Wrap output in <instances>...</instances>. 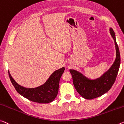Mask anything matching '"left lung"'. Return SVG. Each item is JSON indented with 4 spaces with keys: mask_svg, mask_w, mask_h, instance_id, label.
<instances>
[{
    "mask_svg": "<svg viewBox=\"0 0 124 124\" xmlns=\"http://www.w3.org/2000/svg\"><path fill=\"white\" fill-rule=\"evenodd\" d=\"M110 33L114 40L116 58L107 72L97 79H90L77 70L71 69L70 70L74 87L84 99H93L103 95L110 89L115 81L120 64V55L115 33L112 28H110Z\"/></svg>",
    "mask_w": 124,
    "mask_h": 124,
    "instance_id": "8db88e82",
    "label": "left lung"
}]
</instances>
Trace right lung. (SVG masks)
<instances>
[{"instance_id": "1", "label": "right lung", "mask_w": 124, "mask_h": 124, "mask_svg": "<svg viewBox=\"0 0 124 124\" xmlns=\"http://www.w3.org/2000/svg\"><path fill=\"white\" fill-rule=\"evenodd\" d=\"M65 68L62 67L56 70L44 84L34 88H27L19 85L8 72L13 86L21 95L31 101L45 104L52 102L57 95L60 78Z\"/></svg>"}]
</instances>
